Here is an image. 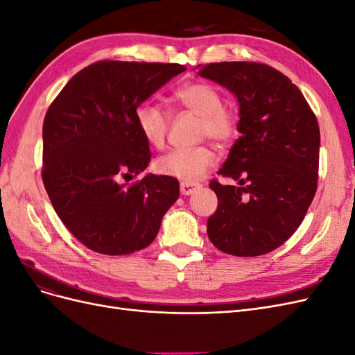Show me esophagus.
Listing matches in <instances>:
<instances>
[{
  "instance_id": "obj_1",
  "label": "esophagus",
  "mask_w": 355,
  "mask_h": 355,
  "mask_svg": "<svg viewBox=\"0 0 355 355\" xmlns=\"http://www.w3.org/2000/svg\"><path fill=\"white\" fill-rule=\"evenodd\" d=\"M200 188H201L200 184H189V182H182V184H180V194L182 196H191V194H194V192Z\"/></svg>"
}]
</instances>
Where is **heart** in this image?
I'll use <instances>...</instances> for the list:
<instances>
[{"mask_svg":"<svg viewBox=\"0 0 355 355\" xmlns=\"http://www.w3.org/2000/svg\"><path fill=\"white\" fill-rule=\"evenodd\" d=\"M175 101L185 110L200 116L198 133L218 144H230L239 133V116L225 106L220 92L204 81L187 83L175 92ZM136 124L145 142L161 148L168 130V115L153 103H144L136 110ZM214 153L206 145L175 149L155 161V171L161 176L196 184L214 164Z\"/></svg>","mask_w":355,"mask_h":355,"instance_id":"heart-1","label":"heart"}]
</instances>
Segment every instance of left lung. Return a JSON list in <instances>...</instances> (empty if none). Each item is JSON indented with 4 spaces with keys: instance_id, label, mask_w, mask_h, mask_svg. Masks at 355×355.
Segmentation results:
<instances>
[{
    "instance_id": "left-lung-1",
    "label": "left lung",
    "mask_w": 355,
    "mask_h": 355,
    "mask_svg": "<svg viewBox=\"0 0 355 355\" xmlns=\"http://www.w3.org/2000/svg\"><path fill=\"white\" fill-rule=\"evenodd\" d=\"M198 73L227 87L240 106L241 136L218 171L239 187L209 184L219 201L209 239L234 256L272 252L299 228L315 196L317 118L296 85L263 63H209Z\"/></svg>"
}]
</instances>
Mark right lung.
Returning a JSON list of instances; mask_svg holds the SVG:
<instances>
[{
  "instance_id": "right-lung-1",
  "label": "right lung",
  "mask_w": 355,
  "mask_h": 355,
  "mask_svg": "<svg viewBox=\"0 0 355 355\" xmlns=\"http://www.w3.org/2000/svg\"><path fill=\"white\" fill-rule=\"evenodd\" d=\"M185 69L179 63L96 62L75 73L50 105L42 124V182L60 220L90 250L145 249L179 198L178 179H121L141 175L151 161L136 124L139 105Z\"/></svg>"
}]
</instances>
